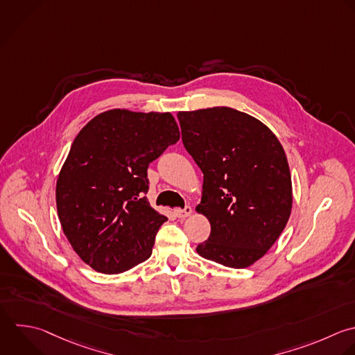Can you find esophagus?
<instances>
[{"label":"esophagus","instance_id":"esophagus-1","mask_svg":"<svg viewBox=\"0 0 355 355\" xmlns=\"http://www.w3.org/2000/svg\"><path fill=\"white\" fill-rule=\"evenodd\" d=\"M193 214V208L191 207H186V208H183V209H175V215L178 216V218H187V216H190Z\"/></svg>","mask_w":355,"mask_h":355}]
</instances>
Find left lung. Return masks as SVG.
<instances>
[{
  "label": "left lung",
  "mask_w": 355,
  "mask_h": 355,
  "mask_svg": "<svg viewBox=\"0 0 355 355\" xmlns=\"http://www.w3.org/2000/svg\"><path fill=\"white\" fill-rule=\"evenodd\" d=\"M182 140L204 173L196 207L211 223L197 245L205 259L243 269L275 244L291 214V175L283 146L257 118L229 107L180 111Z\"/></svg>",
  "instance_id": "left-lung-1"
}]
</instances>
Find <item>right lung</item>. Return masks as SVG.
I'll use <instances>...</instances> for the list:
<instances>
[{
    "mask_svg": "<svg viewBox=\"0 0 355 355\" xmlns=\"http://www.w3.org/2000/svg\"><path fill=\"white\" fill-rule=\"evenodd\" d=\"M179 139L169 112L115 108L73 140L57 180V211L72 248L94 270L122 273L150 258L168 218L143 197L147 168Z\"/></svg>",
    "mask_w": 355,
    "mask_h": 355,
    "instance_id": "right-lung-1",
    "label": "right lung"
}]
</instances>
